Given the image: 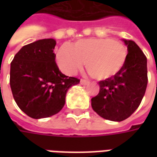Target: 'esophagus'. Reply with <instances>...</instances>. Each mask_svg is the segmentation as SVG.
Instances as JSON below:
<instances>
[{
    "instance_id": "obj_1",
    "label": "esophagus",
    "mask_w": 157,
    "mask_h": 157,
    "mask_svg": "<svg viewBox=\"0 0 157 157\" xmlns=\"http://www.w3.org/2000/svg\"><path fill=\"white\" fill-rule=\"evenodd\" d=\"M81 84H82V85H88L89 84V81L88 80H86V79H82V80H81Z\"/></svg>"
}]
</instances>
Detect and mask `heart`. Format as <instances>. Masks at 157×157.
I'll use <instances>...</instances> for the list:
<instances>
[{
  "label": "heart",
  "mask_w": 157,
  "mask_h": 157,
  "mask_svg": "<svg viewBox=\"0 0 157 157\" xmlns=\"http://www.w3.org/2000/svg\"><path fill=\"white\" fill-rule=\"evenodd\" d=\"M127 56L128 49L122 42L110 38L86 39L71 46H62L56 60L59 69L67 75H75L86 62V71L92 77L106 80L121 71Z\"/></svg>",
  "instance_id": "1"
}]
</instances>
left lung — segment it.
<instances>
[{
	"instance_id": "left-lung-1",
	"label": "left lung",
	"mask_w": 157,
	"mask_h": 157,
	"mask_svg": "<svg viewBox=\"0 0 157 157\" xmlns=\"http://www.w3.org/2000/svg\"><path fill=\"white\" fill-rule=\"evenodd\" d=\"M124 41L128 47L124 68L111 78L100 81L99 93L92 98L93 110L111 121H123L138 109L148 82L146 56L134 41Z\"/></svg>"
}]
</instances>
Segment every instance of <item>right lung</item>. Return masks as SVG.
<instances>
[{"label":"right lung","instance_id":"add662e5","mask_svg":"<svg viewBox=\"0 0 157 157\" xmlns=\"http://www.w3.org/2000/svg\"><path fill=\"white\" fill-rule=\"evenodd\" d=\"M56 42L40 39L23 46L11 63L10 86L19 109L33 118H48L65 105L66 92L80 80L64 75L55 62Z\"/></svg>","mask_w":157,"mask_h":157}]
</instances>
